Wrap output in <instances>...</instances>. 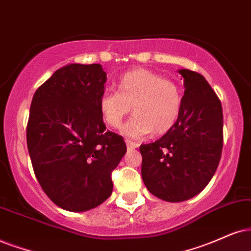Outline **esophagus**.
<instances>
[{"instance_id":"1","label":"esophagus","mask_w":251,"mask_h":251,"mask_svg":"<svg viewBox=\"0 0 251 251\" xmlns=\"http://www.w3.org/2000/svg\"><path fill=\"white\" fill-rule=\"evenodd\" d=\"M126 145H127V148H131V149H134L136 147H139V144H136V142H133L131 140H128V139H126Z\"/></svg>"}]
</instances>
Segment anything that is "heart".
I'll return each mask as SVG.
<instances>
[{"label":"heart","mask_w":251,"mask_h":251,"mask_svg":"<svg viewBox=\"0 0 251 251\" xmlns=\"http://www.w3.org/2000/svg\"><path fill=\"white\" fill-rule=\"evenodd\" d=\"M117 88L118 91H104L98 106L103 120L111 127H119L133 107L135 113L122 127L126 136L141 138L151 132L161 135L178 118L182 107L179 88L156 73L133 69L119 78Z\"/></svg>","instance_id":"obj_1"}]
</instances>
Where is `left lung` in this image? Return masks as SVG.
Segmentation results:
<instances>
[{"instance_id":"obj_1","label":"left lung","mask_w":251,"mask_h":251,"mask_svg":"<svg viewBox=\"0 0 251 251\" xmlns=\"http://www.w3.org/2000/svg\"><path fill=\"white\" fill-rule=\"evenodd\" d=\"M184 96L178 118L162 138L141 145V176L148 191L170 202L191 199L206 188L223 151V107L205 77L178 69Z\"/></svg>"}]
</instances>
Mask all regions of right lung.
Returning <instances> with one entry per match:
<instances>
[{
	"label": "right lung",
	"mask_w": 251,
	"mask_h": 251,
	"mask_svg": "<svg viewBox=\"0 0 251 251\" xmlns=\"http://www.w3.org/2000/svg\"><path fill=\"white\" fill-rule=\"evenodd\" d=\"M106 73L98 63H71L37 89L26 128L38 182L59 207L85 212L113 189L111 173L126 153L123 136L106 131L100 95Z\"/></svg>",
	"instance_id": "obj_1"
}]
</instances>
